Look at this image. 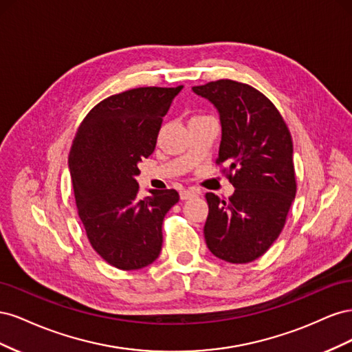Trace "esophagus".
Here are the masks:
<instances>
[{
	"label": "esophagus",
	"mask_w": 352,
	"mask_h": 352,
	"mask_svg": "<svg viewBox=\"0 0 352 352\" xmlns=\"http://www.w3.org/2000/svg\"><path fill=\"white\" fill-rule=\"evenodd\" d=\"M195 195H198V190H195V189L180 190V199H189V198H192Z\"/></svg>",
	"instance_id": "1"
}]
</instances>
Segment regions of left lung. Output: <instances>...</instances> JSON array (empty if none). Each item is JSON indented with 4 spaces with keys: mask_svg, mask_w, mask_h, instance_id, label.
<instances>
[{
    "mask_svg": "<svg viewBox=\"0 0 352 352\" xmlns=\"http://www.w3.org/2000/svg\"><path fill=\"white\" fill-rule=\"evenodd\" d=\"M219 111L217 164L226 163L235 192L228 201L206 194L204 238L217 258L233 264L257 260L279 238L296 194L289 129L260 91L230 79L194 87Z\"/></svg>",
    "mask_w": 352,
    "mask_h": 352,
    "instance_id": "obj_1",
    "label": "left lung"
}]
</instances>
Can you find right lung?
<instances>
[{"label": "right lung", "instance_id": "add662e5", "mask_svg": "<svg viewBox=\"0 0 352 352\" xmlns=\"http://www.w3.org/2000/svg\"><path fill=\"white\" fill-rule=\"evenodd\" d=\"M176 88H135L102 100L74 136L69 167L78 214L101 258L120 270H138L157 260L163 220L179 201L175 189L138 197V163L155 148L163 117Z\"/></svg>", "mask_w": 352, "mask_h": 352}]
</instances>
